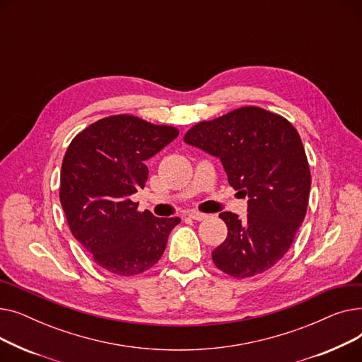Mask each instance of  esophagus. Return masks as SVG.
<instances>
[{
	"label": "esophagus",
	"mask_w": 362,
	"mask_h": 362,
	"mask_svg": "<svg viewBox=\"0 0 362 362\" xmlns=\"http://www.w3.org/2000/svg\"><path fill=\"white\" fill-rule=\"evenodd\" d=\"M189 217L197 220V221H201V220L208 218V214H204V213H199V211H189Z\"/></svg>",
	"instance_id": "1"
}]
</instances>
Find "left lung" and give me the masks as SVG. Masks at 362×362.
Instances as JSON below:
<instances>
[{"instance_id": "left-lung-1", "label": "left lung", "mask_w": 362, "mask_h": 362, "mask_svg": "<svg viewBox=\"0 0 362 362\" xmlns=\"http://www.w3.org/2000/svg\"><path fill=\"white\" fill-rule=\"evenodd\" d=\"M187 145L217 157L230 186L248 197V216L224 211L226 240L213 261L236 279L267 272L288 252L305 218L311 175L296 129L259 107H242L194 126Z\"/></svg>"}]
</instances>
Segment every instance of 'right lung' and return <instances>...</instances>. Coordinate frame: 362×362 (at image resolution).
Wrapping results in <instances>:
<instances>
[{"instance_id": "obj_1", "label": "right lung", "mask_w": 362, "mask_h": 362, "mask_svg": "<svg viewBox=\"0 0 362 362\" xmlns=\"http://www.w3.org/2000/svg\"><path fill=\"white\" fill-rule=\"evenodd\" d=\"M179 135L135 116H111L82 130L62 165L60 201L73 236L110 273L135 276L161 258L179 217L136 211L130 197L144 189L146 161Z\"/></svg>"}]
</instances>
